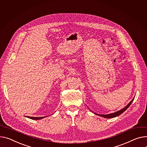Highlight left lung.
Wrapping results in <instances>:
<instances>
[{"label": "left lung", "mask_w": 147, "mask_h": 147, "mask_svg": "<svg viewBox=\"0 0 147 147\" xmlns=\"http://www.w3.org/2000/svg\"><path fill=\"white\" fill-rule=\"evenodd\" d=\"M134 98H135V97H134V98L132 99V100L128 105H127L126 106H125V107H123V109H121V110H119V111H117V112H114V113H110V114H107V115H99V114H97V113H94L95 115H98V116L103 117V118H115V117H116V116H118L121 115L123 112H124L128 108L129 106L131 105V104L132 102H133Z\"/></svg>", "instance_id": "8db88e82"}]
</instances>
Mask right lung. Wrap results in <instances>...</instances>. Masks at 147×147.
I'll list each match as a JSON object with an SVG mask.
<instances>
[{
  "instance_id": "1",
  "label": "right lung",
  "mask_w": 147,
  "mask_h": 147,
  "mask_svg": "<svg viewBox=\"0 0 147 147\" xmlns=\"http://www.w3.org/2000/svg\"><path fill=\"white\" fill-rule=\"evenodd\" d=\"M47 116H43V117H31V116H26V117H27V118H28L29 119H34V120L41 119H43V118H45V117H47Z\"/></svg>"
}]
</instances>
